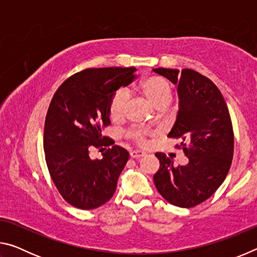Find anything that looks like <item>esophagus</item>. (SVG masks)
Here are the masks:
<instances>
[{
	"label": "esophagus",
	"instance_id": "esophagus-1",
	"mask_svg": "<svg viewBox=\"0 0 257 257\" xmlns=\"http://www.w3.org/2000/svg\"><path fill=\"white\" fill-rule=\"evenodd\" d=\"M145 152L143 151H133L132 153H130V156H132L133 159H141L143 156H145Z\"/></svg>",
	"mask_w": 257,
	"mask_h": 257
}]
</instances>
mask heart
I'll return each instance as SVG.
<instances>
[{
  "instance_id": "b5f03b06",
  "label": "heart",
  "mask_w": 257,
  "mask_h": 257,
  "mask_svg": "<svg viewBox=\"0 0 257 257\" xmlns=\"http://www.w3.org/2000/svg\"><path fill=\"white\" fill-rule=\"evenodd\" d=\"M141 92L152 105L156 108H163L171 102V85L162 77L151 76L145 78L141 84ZM128 94L120 90L112 97L110 103V116L113 121H120L123 118L127 106ZM128 136L139 143H145V132L141 129H133L128 132Z\"/></svg>"
}]
</instances>
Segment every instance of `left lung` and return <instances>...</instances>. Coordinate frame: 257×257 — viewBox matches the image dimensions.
<instances>
[{"label":"left lung","mask_w":257,"mask_h":257,"mask_svg":"<svg viewBox=\"0 0 257 257\" xmlns=\"http://www.w3.org/2000/svg\"><path fill=\"white\" fill-rule=\"evenodd\" d=\"M177 86L179 111L168 137L181 139L188 163L173 165L156 153L160 169L154 184L164 199L179 207H193L210 198L227 177L233 156V130L219 88L201 73L182 69H153Z\"/></svg>","instance_id":"obj_1"}]
</instances>
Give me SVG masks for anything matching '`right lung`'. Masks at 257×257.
<instances>
[{"label":"right lung","instance_id":"obj_1","mask_svg":"<svg viewBox=\"0 0 257 257\" xmlns=\"http://www.w3.org/2000/svg\"><path fill=\"white\" fill-rule=\"evenodd\" d=\"M136 68L86 69L63 82L47 110L44 152L54 185L66 201L80 210L99 207L114 194L127 150L102 135L110 124V103L121 86H128ZM93 147L106 149L92 160Z\"/></svg>","mask_w":257,"mask_h":257}]
</instances>
